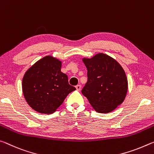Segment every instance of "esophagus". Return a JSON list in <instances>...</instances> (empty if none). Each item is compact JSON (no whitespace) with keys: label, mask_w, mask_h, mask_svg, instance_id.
<instances>
[{"label":"esophagus","mask_w":154,"mask_h":154,"mask_svg":"<svg viewBox=\"0 0 154 154\" xmlns=\"http://www.w3.org/2000/svg\"><path fill=\"white\" fill-rule=\"evenodd\" d=\"M75 88H76V89L78 91H80V89H81V86H80V85H76V86H75Z\"/></svg>","instance_id":"34e87169"}]
</instances>
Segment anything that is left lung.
<instances>
[{"label": "left lung", "mask_w": 154, "mask_h": 154, "mask_svg": "<svg viewBox=\"0 0 154 154\" xmlns=\"http://www.w3.org/2000/svg\"><path fill=\"white\" fill-rule=\"evenodd\" d=\"M82 60L88 76L82 95L97 112H112L126 96L128 82L124 69L115 59L104 53L90 59L82 58Z\"/></svg>", "instance_id": "obj_1"}]
</instances>
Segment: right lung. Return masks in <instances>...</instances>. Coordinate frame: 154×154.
<instances>
[{"instance_id": "right-lung-1", "label": "right lung", "mask_w": 154, "mask_h": 154, "mask_svg": "<svg viewBox=\"0 0 154 154\" xmlns=\"http://www.w3.org/2000/svg\"><path fill=\"white\" fill-rule=\"evenodd\" d=\"M62 61L46 56L26 70L22 79L24 97L30 106L42 114H52L75 88L60 71Z\"/></svg>"}]
</instances>
